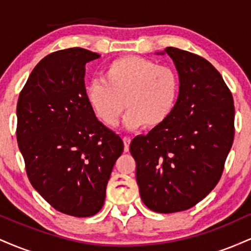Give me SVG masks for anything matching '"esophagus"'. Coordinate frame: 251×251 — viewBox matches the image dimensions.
I'll use <instances>...</instances> for the list:
<instances>
[{
    "label": "esophagus",
    "instance_id": "obj_1",
    "mask_svg": "<svg viewBox=\"0 0 251 251\" xmlns=\"http://www.w3.org/2000/svg\"><path fill=\"white\" fill-rule=\"evenodd\" d=\"M123 142H124V151L128 152L129 144H131V138H129V137H124L123 138Z\"/></svg>",
    "mask_w": 251,
    "mask_h": 251
}]
</instances>
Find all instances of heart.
Returning <instances> with one entry per match:
<instances>
[{"label":"heart","mask_w":251,"mask_h":251,"mask_svg":"<svg viewBox=\"0 0 251 251\" xmlns=\"http://www.w3.org/2000/svg\"><path fill=\"white\" fill-rule=\"evenodd\" d=\"M179 91L175 68L148 57L126 55L106 65L102 81L89 83L86 99L103 125L116 126L125 106L128 128H155L171 117Z\"/></svg>","instance_id":"1"}]
</instances>
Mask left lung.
<instances>
[{"label": "left lung", "instance_id": "obj_1", "mask_svg": "<svg viewBox=\"0 0 251 251\" xmlns=\"http://www.w3.org/2000/svg\"><path fill=\"white\" fill-rule=\"evenodd\" d=\"M180 79L171 117L129 145L140 197L152 211H184L220 181L234 143V98L208 60L168 47Z\"/></svg>", "mask_w": 251, "mask_h": 251}]
</instances>
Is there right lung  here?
Segmentation results:
<instances>
[{
  "label": "right lung",
  "instance_id": "right-lung-1",
  "mask_svg": "<svg viewBox=\"0 0 251 251\" xmlns=\"http://www.w3.org/2000/svg\"><path fill=\"white\" fill-rule=\"evenodd\" d=\"M100 55L74 47L48 54L17 101L16 138L33 188L62 214L89 217L124 151L119 135L97 119L86 99L85 66Z\"/></svg>",
  "mask_w": 251,
  "mask_h": 251
}]
</instances>
